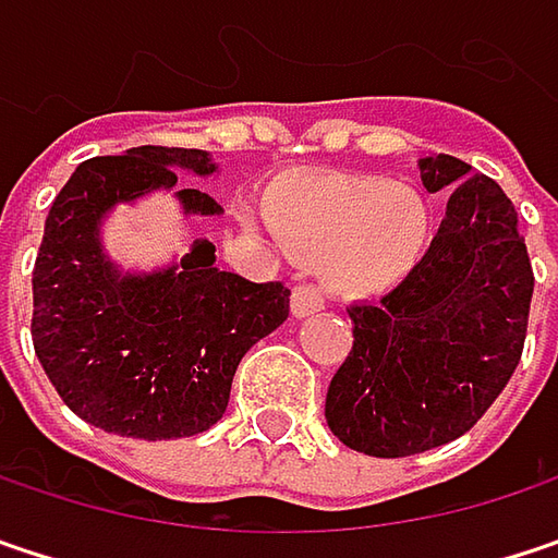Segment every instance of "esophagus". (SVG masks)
I'll return each mask as SVG.
<instances>
[{"mask_svg":"<svg viewBox=\"0 0 558 558\" xmlns=\"http://www.w3.org/2000/svg\"><path fill=\"white\" fill-rule=\"evenodd\" d=\"M290 306L296 316H313V313L326 310V293L316 283H300V287H293Z\"/></svg>","mask_w":558,"mask_h":558,"instance_id":"1","label":"esophagus"}]
</instances>
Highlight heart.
Returning <instances> with one entry per match:
<instances>
[{
    "label": "heart",
    "mask_w": 558,
    "mask_h": 558,
    "mask_svg": "<svg viewBox=\"0 0 558 558\" xmlns=\"http://www.w3.org/2000/svg\"><path fill=\"white\" fill-rule=\"evenodd\" d=\"M278 235L326 278L351 293H380L399 283L425 255L430 210L412 184L383 175H306L271 207Z\"/></svg>",
    "instance_id": "heart-1"
}]
</instances>
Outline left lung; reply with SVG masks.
I'll list each match as a JSON object with an SVG mask.
<instances>
[{
	"label": "left lung",
	"instance_id": "8db88e82",
	"mask_svg": "<svg viewBox=\"0 0 558 558\" xmlns=\"http://www.w3.org/2000/svg\"><path fill=\"white\" fill-rule=\"evenodd\" d=\"M428 191L450 187L428 255L380 303H351L354 344L326 396L331 434L367 457H412L473 428L524 354L533 268L508 194L434 153Z\"/></svg>",
	"mask_w": 558,
	"mask_h": 558
}]
</instances>
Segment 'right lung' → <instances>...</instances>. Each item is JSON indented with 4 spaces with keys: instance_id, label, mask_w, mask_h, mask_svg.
<instances>
[{
    "instance_id": "right-lung-1",
    "label": "right lung",
    "mask_w": 558,
    "mask_h": 558,
    "mask_svg": "<svg viewBox=\"0 0 558 558\" xmlns=\"http://www.w3.org/2000/svg\"><path fill=\"white\" fill-rule=\"evenodd\" d=\"M178 169L210 175L204 149L136 146L82 162L57 194L34 262V354L82 422L140 440L191 437L227 412L242 354L290 313L280 280L255 283L214 268L201 239L178 268L121 278L101 255L98 220L118 201L175 187ZM187 214H220L178 191Z\"/></svg>"
}]
</instances>
